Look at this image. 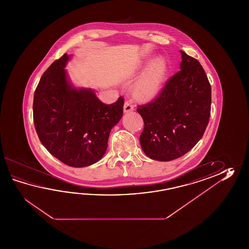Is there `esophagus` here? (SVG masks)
<instances>
[{"instance_id":"34e87169","label":"esophagus","mask_w":249,"mask_h":249,"mask_svg":"<svg viewBox=\"0 0 249 249\" xmlns=\"http://www.w3.org/2000/svg\"><path fill=\"white\" fill-rule=\"evenodd\" d=\"M134 110V107L132 105V102L131 101H125L124 105V113H129Z\"/></svg>"}]
</instances>
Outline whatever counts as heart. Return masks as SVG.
I'll use <instances>...</instances> for the list:
<instances>
[{
    "mask_svg": "<svg viewBox=\"0 0 249 249\" xmlns=\"http://www.w3.org/2000/svg\"><path fill=\"white\" fill-rule=\"evenodd\" d=\"M166 74L167 62L165 58H155L138 80L133 89V94L140 101H153L163 88Z\"/></svg>",
    "mask_w": 249,
    "mask_h": 249,
    "instance_id": "b5f03b06",
    "label": "heart"
}]
</instances>
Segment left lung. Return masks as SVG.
Wrapping results in <instances>:
<instances>
[{"mask_svg": "<svg viewBox=\"0 0 249 249\" xmlns=\"http://www.w3.org/2000/svg\"><path fill=\"white\" fill-rule=\"evenodd\" d=\"M181 53L180 70L155 101L139 106L144 129L140 142L144 153L171 161L189 152L206 131L211 111V85L196 58Z\"/></svg>", "mask_w": 249, "mask_h": 249, "instance_id": "obj_1", "label": "left lung"}]
</instances>
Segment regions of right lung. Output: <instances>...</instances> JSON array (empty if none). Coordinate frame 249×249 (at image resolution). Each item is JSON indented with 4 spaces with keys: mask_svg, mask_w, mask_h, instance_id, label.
Masks as SVG:
<instances>
[{
    "mask_svg": "<svg viewBox=\"0 0 249 249\" xmlns=\"http://www.w3.org/2000/svg\"><path fill=\"white\" fill-rule=\"evenodd\" d=\"M70 55L43 73L34 95V123L48 151L72 167L95 164L106 152L112 128L123 117V97L101 102L91 89L75 88L68 77Z\"/></svg>",
    "mask_w": 249,
    "mask_h": 249,
    "instance_id": "right-lung-1",
    "label": "right lung"
}]
</instances>
